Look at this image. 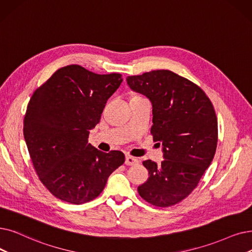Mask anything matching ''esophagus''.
Segmentation results:
<instances>
[{"label":"esophagus","instance_id":"obj_1","mask_svg":"<svg viewBox=\"0 0 252 252\" xmlns=\"http://www.w3.org/2000/svg\"><path fill=\"white\" fill-rule=\"evenodd\" d=\"M139 162V159L137 158H134V157H130V156H126V161L125 163L126 166H134V165H137V163Z\"/></svg>","mask_w":252,"mask_h":252}]
</instances>
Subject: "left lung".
<instances>
[{"label": "left lung", "mask_w": 252, "mask_h": 252, "mask_svg": "<svg viewBox=\"0 0 252 252\" xmlns=\"http://www.w3.org/2000/svg\"><path fill=\"white\" fill-rule=\"evenodd\" d=\"M126 81L151 101V135L161 142L165 158L160 165L143 161L150 176L138 192L153 206L176 205L196 188L214 158L218 138L214 107L199 85L169 70L127 76Z\"/></svg>", "instance_id": "1"}]
</instances>
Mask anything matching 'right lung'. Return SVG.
Masks as SVG:
<instances>
[{
    "mask_svg": "<svg viewBox=\"0 0 252 252\" xmlns=\"http://www.w3.org/2000/svg\"><path fill=\"white\" fill-rule=\"evenodd\" d=\"M122 82L119 73L101 75L69 64L32 94L24 136L40 181L56 198L75 205L95 199L125 162L122 151L105 153L87 140Z\"/></svg>",
    "mask_w": 252,
    "mask_h": 252,
    "instance_id": "obj_1",
    "label": "right lung"
}]
</instances>
